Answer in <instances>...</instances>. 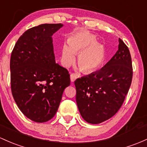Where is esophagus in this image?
I'll list each match as a JSON object with an SVG mask.
<instances>
[{
	"mask_svg": "<svg viewBox=\"0 0 147 147\" xmlns=\"http://www.w3.org/2000/svg\"><path fill=\"white\" fill-rule=\"evenodd\" d=\"M77 75L75 73H72L70 75V80L72 82H74L75 81V80L77 78Z\"/></svg>",
	"mask_w": 147,
	"mask_h": 147,
	"instance_id": "esophagus-1",
	"label": "esophagus"
}]
</instances>
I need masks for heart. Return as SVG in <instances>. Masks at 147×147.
I'll list each match as a JSON object with an SVG mask.
<instances>
[{"label":"heart","instance_id":"obj_1","mask_svg":"<svg viewBox=\"0 0 147 147\" xmlns=\"http://www.w3.org/2000/svg\"><path fill=\"white\" fill-rule=\"evenodd\" d=\"M70 47L64 45L62 49L63 65L68 67L75 61V53H80L78 63L84 72H91L99 68L105 57L104 48L96 43L93 36L82 34L69 41Z\"/></svg>","mask_w":147,"mask_h":147}]
</instances>
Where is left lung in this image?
I'll list each match as a JSON object with an SVG mask.
<instances>
[{
  "instance_id": "1",
  "label": "left lung",
  "mask_w": 147,
  "mask_h": 147,
  "mask_svg": "<svg viewBox=\"0 0 147 147\" xmlns=\"http://www.w3.org/2000/svg\"><path fill=\"white\" fill-rule=\"evenodd\" d=\"M119 49L100 70L77 79L76 101L86 122L102 123L121 107L131 85L133 65L130 51L119 38Z\"/></svg>"
}]
</instances>
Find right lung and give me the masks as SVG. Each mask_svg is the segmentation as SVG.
<instances>
[{"label": "right lung", "instance_id": "right-lung-1", "mask_svg": "<svg viewBox=\"0 0 147 147\" xmlns=\"http://www.w3.org/2000/svg\"><path fill=\"white\" fill-rule=\"evenodd\" d=\"M61 24H45L21 35L10 59L11 90L27 118L38 123L55 115L64 89L70 84L68 70L55 62L51 35Z\"/></svg>", "mask_w": 147, "mask_h": 147}]
</instances>
